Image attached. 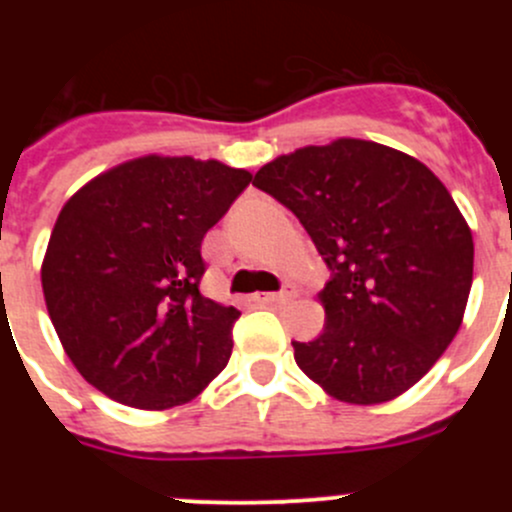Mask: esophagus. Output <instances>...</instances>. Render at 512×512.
Segmentation results:
<instances>
[{
    "mask_svg": "<svg viewBox=\"0 0 512 512\" xmlns=\"http://www.w3.org/2000/svg\"><path fill=\"white\" fill-rule=\"evenodd\" d=\"M292 292H267V294H255L257 304H285L292 299Z\"/></svg>",
    "mask_w": 512,
    "mask_h": 512,
    "instance_id": "esophagus-1",
    "label": "esophagus"
}]
</instances>
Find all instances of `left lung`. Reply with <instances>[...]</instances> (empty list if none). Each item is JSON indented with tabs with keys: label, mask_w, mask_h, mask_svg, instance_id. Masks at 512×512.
I'll use <instances>...</instances> for the list:
<instances>
[{
	"label": "left lung",
	"mask_w": 512,
	"mask_h": 512,
	"mask_svg": "<svg viewBox=\"0 0 512 512\" xmlns=\"http://www.w3.org/2000/svg\"><path fill=\"white\" fill-rule=\"evenodd\" d=\"M252 185L292 210L332 270L324 332L292 342L299 369L344 404H384L428 374L461 329L473 235L414 156L361 138L304 146Z\"/></svg>",
	"instance_id": "8db88e82"
}]
</instances>
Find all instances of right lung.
Instances as JSON below:
<instances>
[{
  "label": "right lung",
  "mask_w": 512,
  "mask_h": 512,
  "mask_svg": "<svg viewBox=\"0 0 512 512\" xmlns=\"http://www.w3.org/2000/svg\"><path fill=\"white\" fill-rule=\"evenodd\" d=\"M250 180L220 160L153 153L66 200L41 287L66 356L108 399L173 409L227 366L240 312L200 294V245Z\"/></svg>",
  "instance_id": "obj_1"
}]
</instances>
